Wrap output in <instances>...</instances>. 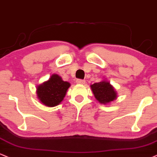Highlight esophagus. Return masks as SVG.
<instances>
[{
  "label": "esophagus",
  "mask_w": 157,
  "mask_h": 157,
  "mask_svg": "<svg viewBox=\"0 0 157 157\" xmlns=\"http://www.w3.org/2000/svg\"><path fill=\"white\" fill-rule=\"evenodd\" d=\"M76 83L79 84H85V81L83 80V79H77Z\"/></svg>",
  "instance_id": "34e87169"
}]
</instances>
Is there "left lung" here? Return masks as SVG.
I'll list each match as a JSON object with an SVG mask.
<instances>
[{"instance_id":"obj_1","label":"left lung","mask_w":157,"mask_h":157,"mask_svg":"<svg viewBox=\"0 0 157 157\" xmlns=\"http://www.w3.org/2000/svg\"><path fill=\"white\" fill-rule=\"evenodd\" d=\"M95 98L102 104H109L117 98V93L110 83L104 80L90 86Z\"/></svg>"}]
</instances>
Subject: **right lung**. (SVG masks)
I'll return each instance as SVG.
<instances>
[{
	"label": "right lung",
	"instance_id": "right-lung-1",
	"mask_svg": "<svg viewBox=\"0 0 157 157\" xmlns=\"http://www.w3.org/2000/svg\"><path fill=\"white\" fill-rule=\"evenodd\" d=\"M71 84L64 82L57 74H53L48 80L36 86L38 99L44 105L53 107L63 101Z\"/></svg>",
	"mask_w": 157,
	"mask_h": 157
}]
</instances>
